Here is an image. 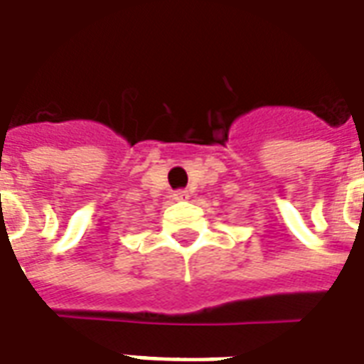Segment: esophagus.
Listing matches in <instances>:
<instances>
[{
  "mask_svg": "<svg viewBox=\"0 0 364 364\" xmlns=\"http://www.w3.org/2000/svg\"><path fill=\"white\" fill-rule=\"evenodd\" d=\"M188 198H190V192H188V190H178V192L172 193V199H174V201H186Z\"/></svg>",
  "mask_w": 364,
  "mask_h": 364,
  "instance_id": "1",
  "label": "esophagus"
}]
</instances>
